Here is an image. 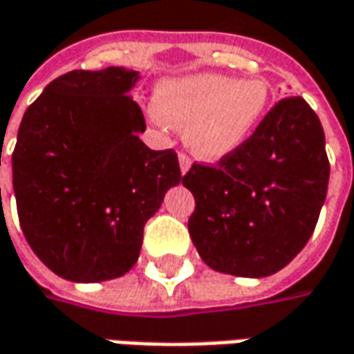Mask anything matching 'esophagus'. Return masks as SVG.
I'll return each mask as SVG.
<instances>
[{"mask_svg": "<svg viewBox=\"0 0 354 354\" xmlns=\"http://www.w3.org/2000/svg\"><path fill=\"white\" fill-rule=\"evenodd\" d=\"M179 169H181V175H185L191 169V160L185 153H179Z\"/></svg>", "mask_w": 354, "mask_h": 354, "instance_id": "34e87169", "label": "esophagus"}]
</instances>
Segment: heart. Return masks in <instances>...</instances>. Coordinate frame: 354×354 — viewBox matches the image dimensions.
I'll list each match as a JSON object with an SVG mask.
<instances>
[{"instance_id": "b5f03b06", "label": "heart", "mask_w": 354, "mask_h": 354, "mask_svg": "<svg viewBox=\"0 0 354 354\" xmlns=\"http://www.w3.org/2000/svg\"><path fill=\"white\" fill-rule=\"evenodd\" d=\"M269 101V85L263 80L191 73L160 83L153 113L169 127L185 128V146L196 158L220 161L253 136Z\"/></svg>"}]
</instances>
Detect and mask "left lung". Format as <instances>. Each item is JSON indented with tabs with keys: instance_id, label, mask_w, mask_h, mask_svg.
<instances>
[{
	"instance_id": "8db88e82",
	"label": "left lung",
	"mask_w": 354,
	"mask_h": 354,
	"mask_svg": "<svg viewBox=\"0 0 354 354\" xmlns=\"http://www.w3.org/2000/svg\"><path fill=\"white\" fill-rule=\"evenodd\" d=\"M329 161L319 118L284 97L241 148L216 165L193 163L189 234L210 269L263 279L284 269L312 238L326 203Z\"/></svg>"
}]
</instances>
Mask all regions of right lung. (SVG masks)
<instances>
[{"label": "right lung", "instance_id": "obj_1", "mask_svg": "<svg viewBox=\"0 0 354 354\" xmlns=\"http://www.w3.org/2000/svg\"><path fill=\"white\" fill-rule=\"evenodd\" d=\"M140 72L75 70L46 85L21 120L11 165L21 230L50 271L72 282L127 274L144 226L181 183L173 149H149L130 91Z\"/></svg>", "mask_w": 354, "mask_h": 354}]
</instances>
